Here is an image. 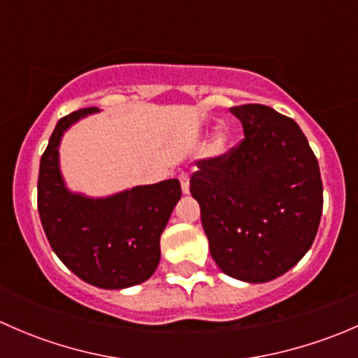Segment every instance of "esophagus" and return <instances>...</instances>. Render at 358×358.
Wrapping results in <instances>:
<instances>
[{"label":"esophagus","mask_w":358,"mask_h":358,"mask_svg":"<svg viewBox=\"0 0 358 358\" xmlns=\"http://www.w3.org/2000/svg\"><path fill=\"white\" fill-rule=\"evenodd\" d=\"M178 180H180V183H182V190H183V194H189V190H190L189 175H187V173H180Z\"/></svg>","instance_id":"obj_1"}]
</instances>
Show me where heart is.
<instances>
[{"instance_id": "1", "label": "heart", "mask_w": 358, "mask_h": 358, "mask_svg": "<svg viewBox=\"0 0 358 358\" xmlns=\"http://www.w3.org/2000/svg\"><path fill=\"white\" fill-rule=\"evenodd\" d=\"M227 145H229V133L225 129H220L215 135V142H213V150L215 152H225Z\"/></svg>"}]
</instances>
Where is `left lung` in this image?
<instances>
[{"instance_id":"8db88e82","label":"left lung","mask_w":358,"mask_h":358,"mask_svg":"<svg viewBox=\"0 0 358 358\" xmlns=\"http://www.w3.org/2000/svg\"><path fill=\"white\" fill-rule=\"evenodd\" d=\"M230 112L243 122V142L197 161L190 194L222 272L268 282L291 270L315 239L324 204L319 162L287 115L259 103Z\"/></svg>"}]
</instances>
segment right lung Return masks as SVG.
Masks as SVG:
<instances>
[{"label": "right lung", "mask_w": 358, "mask_h": 358, "mask_svg": "<svg viewBox=\"0 0 358 358\" xmlns=\"http://www.w3.org/2000/svg\"><path fill=\"white\" fill-rule=\"evenodd\" d=\"M95 112L88 107L57 122L39 162L38 211L50 246L71 272L102 289H124L156 272L159 239L182 187L173 178L102 199L71 192L60 173V140L76 121Z\"/></svg>", "instance_id": "right-lung-1"}]
</instances>
